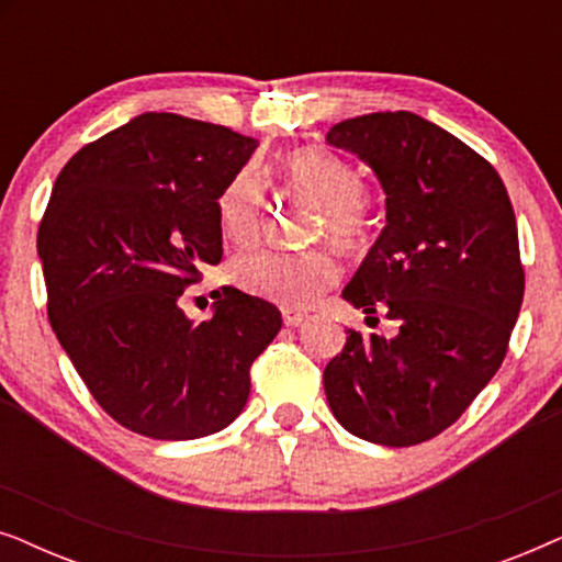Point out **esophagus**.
<instances>
[{
	"instance_id": "34e87169",
	"label": "esophagus",
	"mask_w": 562,
	"mask_h": 562,
	"mask_svg": "<svg viewBox=\"0 0 562 562\" xmlns=\"http://www.w3.org/2000/svg\"><path fill=\"white\" fill-rule=\"evenodd\" d=\"M306 319L304 312H294V310H283V325L286 327H299Z\"/></svg>"
}]
</instances>
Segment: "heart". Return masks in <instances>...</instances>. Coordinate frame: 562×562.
Masks as SVG:
<instances>
[{"instance_id":"heart-1","label":"heart","mask_w":562,"mask_h":562,"mask_svg":"<svg viewBox=\"0 0 562 562\" xmlns=\"http://www.w3.org/2000/svg\"><path fill=\"white\" fill-rule=\"evenodd\" d=\"M283 176L289 187L304 194L322 210L329 240L342 250H363L371 243L373 227L368 220L363 196L366 183L356 166L319 148L291 153L283 160ZM266 179L258 168L245 166L237 171L220 194L217 214L222 233L235 245H252L263 225ZM337 268L325 252H286V250H250L235 258L233 279L250 294L263 296L289 310L310 306L329 283Z\"/></svg>"}]
</instances>
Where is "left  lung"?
I'll return each instance as SVG.
<instances>
[{
  "label": "left lung",
  "mask_w": 562,
  "mask_h": 562,
  "mask_svg": "<svg viewBox=\"0 0 562 562\" xmlns=\"http://www.w3.org/2000/svg\"><path fill=\"white\" fill-rule=\"evenodd\" d=\"M325 140L386 194V227L342 299L398 325L394 337L348 329L325 394L350 435L409 448L448 429L502 366L525 296L517 220L494 166L419 114L342 120Z\"/></svg>",
  "instance_id": "left-lung-1"
}]
</instances>
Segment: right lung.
Listing matches in <instances>:
<instances>
[{
    "instance_id": "right-lung-1",
    "label": "right lung",
    "mask_w": 562,
    "mask_h": 562,
    "mask_svg": "<svg viewBox=\"0 0 562 562\" xmlns=\"http://www.w3.org/2000/svg\"><path fill=\"white\" fill-rule=\"evenodd\" d=\"M258 140L171 112L137 114L83 145L37 229L48 319L99 406L153 440L225 429L281 312L222 289L194 322L179 299L222 260L220 194Z\"/></svg>"
}]
</instances>
